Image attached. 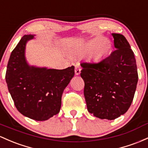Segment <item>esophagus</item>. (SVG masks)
<instances>
[{
    "label": "esophagus",
    "instance_id": "obj_1",
    "mask_svg": "<svg viewBox=\"0 0 148 148\" xmlns=\"http://www.w3.org/2000/svg\"><path fill=\"white\" fill-rule=\"evenodd\" d=\"M81 73V67L79 64H76L75 65V74L76 75H79Z\"/></svg>",
    "mask_w": 148,
    "mask_h": 148
}]
</instances>
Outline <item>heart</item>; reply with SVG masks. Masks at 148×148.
I'll return each instance as SVG.
<instances>
[{
	"label": "heart",
	"instance_id": "1",
	"mask_svg": "<svg viewBox=\"0 0 148 148\" xmlns=\"http://www.w3.org/2000/svg\"><path fill=\"white\" fill-rule=\"evenodd\" d=\"M92 56L95 59L100 60L108 54L111 49V44L104 38H97L91 40L87 45L86 49L92 50L95 48Z\"/></svg>",
	"mask_w": 148,
	"mask_h": 148
}]
</instances>
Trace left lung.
<instances>
[{
    "label": "left lung",
    "mask_w": 148,
    "mask_h": 148,
    "mask_svg": "<svg viewBox=\"0 0 148 148\" xmlns=\"http://www.w3.org/2000/svg\"><path fill=\"white\" fill-rule=\"evenodd\" d=\"M116 50L97 63L82 62L88 111L102 119L113 120L132 103L138 76L134 53L123 35L112 34Z\"/></svg>",
    "instance_id": "left-lung-1"
}]
</instances>
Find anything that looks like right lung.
Listing matches in <instances>:
<instances>
[{
	"mask_svg": "<svg viewBox=\"0 0 148 148\" xmlns=\"http://www.w3.org/2000/svg\"><path fill=\"white\" fill-rule=\"evenodd\" d=\"M33 35H24L12 50L5 80L17 110L36 121H45L59 113L62 95L74 75V66L64 69L29 66L25 47Z\"/></svg>",
	"mask_w": 148,
	"mask_h": 148,
	"instance_id": "obj_1",
	"label": "right lung"
}]
</instances>
